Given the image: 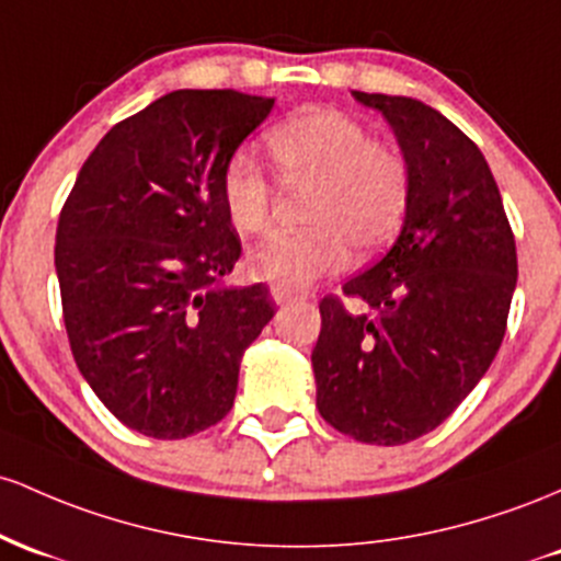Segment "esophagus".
<instances>
[{"mask_svg": "<svg viewBox=\"0 0 561 561\" xmlns=\"http://www.w3.org/2000/svg\"><path fill=\"white\" fill-rule=\"evenodd\" d=\"M270 294H273L275 305H280V307H283V305H291V301L305 299L299 291H294V288H286V286H278V283H275V286L270 288Z\"/></svg>", "mask_w": 561, "mask_h": 561, "instance_id": "esophagus-1", "label": "esophagus"}]
</instances>
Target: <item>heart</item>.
<instances>
[{
  "mask_svg": "<svg viewBox=\"0 0 561 561\" xmlns=\"http://www.w3.org/2000/svg\"><path fill=\"white\" fill-rule=\"evenodd\" d=\"M267 148L283 182L312 185L310 230L278 236L249 256V273L286 288L347 267L350 247L376 251L405 217L411 172L394 148L370 142L368 129L333 108H307L270 129ZM230 225L256 238L270 230L273 187L249 150L232 153L219 178Z\"/></svg>",
  "mask_w": 561,
  "mask_h": 561,
  "instance_id": "obj_1",
  "label": "heart"
}]
</instances>
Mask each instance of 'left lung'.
<instances>
[{
	"instance_id": "1",
	"label": "left lung",
	"mask_w": 561,
	"mask_h": 561,
	"mask_svg": "<svg viewBox=\"0 0 561 561\" xmlns=\"http://www.w3.org/2000/svg\"><path fill=\"white\" fill-rule=\"evenodd\" d=\"M392 127L411 172L398 241L344 283L368 312L320 301L318 411L370 445L432 432L480 383L506 333L517 247L474 142L426 103L352 92Z\"/></svg>"
}]
</instances>
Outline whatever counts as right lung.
<instances>
[{
	"mask_svg": "<svg viewBox=\"0 0 561 561\" xmlns=\"http://www.w3.org/2000/svg\"><path fill=\"white\" fill-rule=\"evenodd\" d=\"M273 98L178 90L116 124L60 211L55 273L81 376L129 430L182 439L228 416L243 352L275 314L267 286H228L241 241L225 163Z\"/></svg>",
	"mask_w": 561,
	"mask_h": 561,
	"instance_id": "1",
	"label": "right lung"
}]
</instances>
